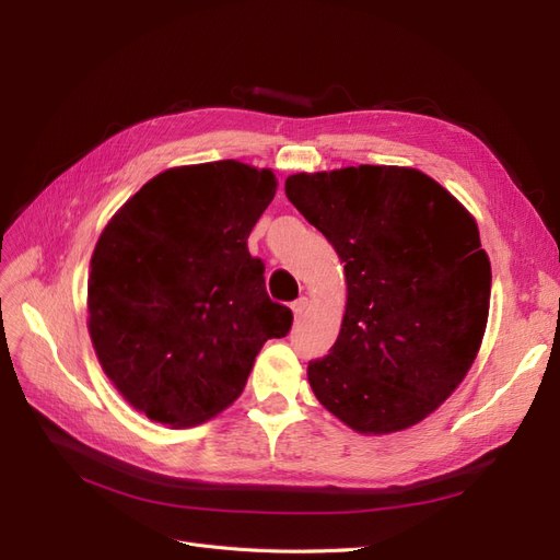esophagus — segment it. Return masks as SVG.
<instances>
[{
    "label": "esophagus",
    "mask_w": 560,
    "mask_h": 560,
    "mask_svg": "<svg viewBox=\"0 0 560 560\" xmlns=\"http://www.w3.org/2000/svg\"><path fill=\"white\" fill-rule=\"evenodd\" d=\"M308 311V299L306 296H301V299H296L294 303H292V313H294V317L299 319L303 313Z\"/></svg>",
    "instance_id": "esophagus-1"
}]
</instances>
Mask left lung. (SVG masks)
I'll return each instance as SVG.
<instances>
[{"label": "left lung", "mask_w": 560, "mask_h": 560, "mask_svg": "<svg viewBox=\"0 0 560 560\" xmlns=\"http://www.w3.org/2000/svg\"><path fill=\"white\" fill-rule=\"evenodd\" d=\"M284 194L346 270L341 334L308 364L317 401L360 434L413 428L451 397L481 348L490 259L477 222L416 167L296 173Z\"/></svg>", "instance_id": "obj_1"}]
</instances>
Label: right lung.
<instances>
[{"mask_svg": "<svg viewBox=\"0 0 560 560\" xmlns=\"http://www.w3.org/2000/svg\"><path fill=\"white\" fill-rule=\"evenodd\" d=\"M268 167H171L100 233L89 273V334L100 366L135 411L194 428L238 399L268 338L292 327L270 301L249 231L273 200Z\"/></svg>", "mask_w": 560, "mask_h": 560, "instance_id": "add662e5", "label": "right lung"}]
</instances>
